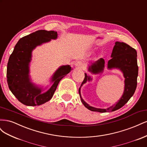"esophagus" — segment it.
Returning a JSON list of instances; mask_svg holds the SVG:
<instances>
[{
  "mask_svg": "<svg viewBox=\"0 0 147 147\" xmlns=\"http://www.w3.org/2000/svg\"><path fill=\"white\" fill-rule=\"evenodd\" d=\"M75 67H77L80 68V69L83 68V64L81 63V62H77V63H75Z\"/></svg>",
  "mask_w": 147,
  "mask_h": 147,
  "instance_id": "obj_1",
  "label": "esophagus"
}]
</instances>
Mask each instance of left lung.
Returning <instances> with one entry per match:
<instances>
[{
    "label": "left lung",
    "mask_w": 147,
    "mask_h": 147,
    "mask_svg": "<svg viewBox=\"0 0 147 147\" xmlns=\"http://www.w3.org/2000/svg\"><path fill=\"white\" fill-rule=\"evenodd\" d=\"M137 51L127 44L123 42H116L115 43L111 59L108 61L107 69H118L123 74L124 78V88L122 96L114 105L107 109L96 108L87 104L81 95V87L87 82L92 80L90 75L84 73V78L80 87L78 92L81 97V101L86 108L92 112L100 113L113 112L121 108L127 103L131 97L134 94L137 87V78L138 76V66L137 61ZM105 67V61L100 58L94 63L88 65V70L92 74L97 75L103 73Z\"/></svg>",
    "instance_id": "obj_1"
}]
</instances>
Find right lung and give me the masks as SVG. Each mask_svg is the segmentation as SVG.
I'll return each instance as SVG.
<instances>
[{
    "label": "right lung",
    "mask_w": 147,
    "mask_h": 147,
    "mask_svg": "<svg viewBox=\"0 0 147 147\" xmlns=\"http://www.w3.org/2000/svg\"><path fill=\"white\" fill-rule=\"evenodd\" d=\"M57 35L55 31L39 30L26 35L17 42L9 57L7 70L8 85L13 94L24 105H40L50 100L61 80L72 70L69 65L60 66L51 77V86L48 89V86L43 88L31 81L30 63L33 50L43 43L57 39Z\"/></svg>",
    "instance_id": "right-lung-1"
}]
</instances>
